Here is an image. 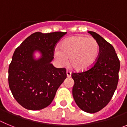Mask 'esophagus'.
<instances>
[{"instance_id": "esophagus-1", "label": "esophagus", "mask_w": 127, "mask_h": 127, "mask_svg": "<svg viewBox=\"0 0 127 127\" xmlns=\"http://www.w3.org/2000/svg\"><path fill=\"white\" fill-rule=\"evenodd\" d=\"M66 74H67V76L68 77H70V76H71V72L69 71V70H67V71H66Z\"/></svg>"}]
</instances>
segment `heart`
<instances>
[{"mask_svg": "<svg viewBox=\"0 0 127 127\" xmlns=\"http://www.w3.org/2000/svg\"><path fill=\"white\" fill-rule=\"evenodd\" d=\"M60 49H56L54 56L61 65L65 64L69 58L70 65L79 72L90 69L99 55V45L94 38L76 35L65 39L60 45Z\"/></svg>", "mask_w": 127, "mask_h": 127, "instance_id": "b5f03b06", "label": "heart"}]
</instances>
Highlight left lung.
<instances>
[{"label":"left lung","mask_w":127,"mask_h":127,"mask_svg":"<svg viewBox=\"0 0 127 127\" xmlns=\"http://www.w3.org/2000/svg\"><path fill=\"white\" fill-rule=\"evenodd\" d=\"M88 32L98 42L99 55L90 69L72 74L74 81L72 95L81 109L95 113L105 107L113 97L118 83L120 63L111 44L98 33Z\"/></svg>","instance_id":"left-lung-1"}]
</instances>
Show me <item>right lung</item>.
I'll return each mask as SVG.
<instances>
[{
    "label": "right lung",
    "mask_w": 127,
    "mask_h": 127,
    "mask_svg": "<svg viewBox=\"0 0 127 127\" xmlns=\"http://www.w3.org/2000/svg\"><path fill=\"white\" fill-rule=\"evenodd\" d=\"M67 32H35L16 50L9 67V86L16 100L24 108L40 110L50 105L67 77L65 68L51 64L57 42ZM41 53L35 60L33 53Z\"/></svg>",
    "instance_id": "right-lung-1"
}]
</instances>
